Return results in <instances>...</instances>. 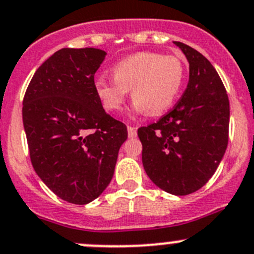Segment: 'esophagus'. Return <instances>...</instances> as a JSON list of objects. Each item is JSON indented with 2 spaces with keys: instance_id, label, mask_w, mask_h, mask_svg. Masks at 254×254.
<instances>
[{
  "instance_id": "1",
  "label": "esophagus",
  "mask_w": 254,
  "mask_h": 254,
  "mask_svg": "<svg viewBox=\"0 0 254 254\" xmlns=\"http://www.w3.org/2000/svg\"><path fill=\"white\" fill-rule=\"evenodd\" d=\"M127 130H128V137H129V138H134L135 135H137V128H135V127L128 126Z\"/></svg>"
}]
</instances>
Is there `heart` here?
I'll return each instance as SVG.
<instances>
[{
	"label": "heart",
	"mask_w": 254,
	"mask_h": 254,
	"mask_svg": "<svg viewBox=\"0 0 254 254\" xmlns=\"http://www.w3.org/2000/svg\"><path fill=\"white\" fill-rule=\"evenodd\" d=\"M114 80L97 77L95 91L105 110L119 112L132 94L133 111L159 116L174 105L183 81V63L173 55L140 52L129 55L112 66Z\"/></svg>",
	"instance_id": "b5f03b06"
}]
</instances>
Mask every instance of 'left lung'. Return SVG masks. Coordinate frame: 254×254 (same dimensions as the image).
<instances>
[{
  "label": "left lung",
  "mask_w": 254,
  "mask_h": 254,
  "mask_svg": "<svg viewBox=\"0 0 254 254\" xmlns=\"http://www.w3.org/2000/svg\"><path fill=\"white\" fill-rule=\"evenodd\" d=\"M189 63V82L174 109L138 129L142 163L149 179L169 194L189 195L204 187L222 160L228 142L230 102L211 63L174 42Z\"/></svg>",
  "instance_id": "left-lung-1"
}]
</instances>
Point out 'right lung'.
Segmentation results:
<instances>
[{
    "label": "right lung",
    "instance_id": "add662e5",
    "mask_svg": "<svg viewBox=\"0 0 254 254\" xmlns=\"http://www.w3.org/2000/svg\"><path fill=\"white\" fill-rule=\"evenodd\" d=\"M106 52L63 48L38 67L23 100L32 165L60 199L91 202L111 182L127 127L105 112L95 72Z\"/></svg>",
    "mask_w": 254,
    "mask_h": 254
}]
</instances>
